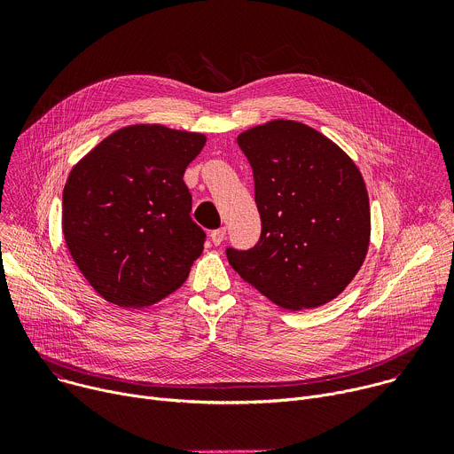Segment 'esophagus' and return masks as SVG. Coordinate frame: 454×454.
<instances>
[{"mask_svg": "<svg viewBox=\"0 0 454 454\" xmlns=\"http://www.w3.org/2000/svg\"><path fill=\"white\" fill-rule=\"evenodd\" d=\"M224 237H226V228H219V230H214V231L210 233V239H212V242H214L215 246H219V244L224 240Z\"/></svg>", "mask_w": 454, "mask_h": 454, "instance_id": "34e87169", "label": "esophagus"}]
</instances>
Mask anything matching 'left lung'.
Listing matches in <instances>:
<instances>
[{"label":"left lung","instance_id":"obj_1","mask_svg":"<svg viewBox=\"0 0 454 454\" xmlns=\"http://www.w3.org/2000/svg\"><path fill=\"white\" fill-rule=\"evenodd\" d=\"M254 179L262 233L228 247L231 268L273 303L301 310L340 296L370 246V203L352 158L294 120H271L237 137Z\"/></svg>","mask_w":454,"mask_h":454}]
</instances>
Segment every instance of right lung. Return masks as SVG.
I'll use <instances>...</instances> for the list:
<instances>
[{
	"mask_svg": "<svg viewBox=\"0 0 454 454\" xmlns=\"http://www.w3.org/2000/svg\"><path fill=\"white\" fill-rule=\"evenodd\" d=\"M205 144L201 133L135 123L74 165L62 192V235L106 301L149 307L186 280L205 231L190 217L183 174Z\"/></svg>",
	"mask_w": 454,
	"mask_h": 454,
	"instance_id": "add662e5",
	"label": "right lung"
}]
</instances>
